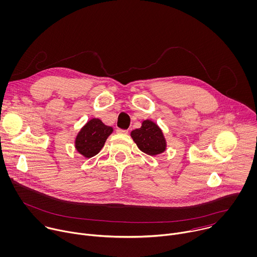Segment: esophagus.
<instances>
[{
    "label": "esophagus",
    "instance_id": "esophagus-1",
    "mask_svg": "<svg viewBox=\"0 0 257 257\" xmlns=\"http://www.w3.org/2000/svg\"><path fill=\"white\" fill-rule=\"evenodd\" d=\"M116 131L119 134H127L128 133V130H123V129H120V128H118Z\"/></svg>",
    "mask_w": 257,
    "mask_h": 257
}]
</instances>
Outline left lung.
<instances>
[{"label": "left lung", "instance_id": "left-lung-1", "mask_svg": "<svg viewBox=\"0 0 257 257\" xmlns=\"http://www.w3.org/2000/svg\"><path fill=\"white\" fill-rule=\"evenodd\" d=\"M137 147L150 156H156L166 150L167 143L161 128L152 120L142 121L141 127L130 133Z\"/></svg>", "mask_w": 257, "mask_h": 257}]
</instances>
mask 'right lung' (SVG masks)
Instances as JSON below:
<instances>
[{
	"label": "right lung",
	"instance_id": "right-lung-1",
	"mask_svg": "<svg viewBox=\"0 0 257 257\" xmlns=\"http://www.w3.org/2000/svg\"><path fill=\"white\" fill-rule=\"evenodd\" d=\"M112 133L113 127L105 125L99 118H92L77 132L74 148L84 158H91L101 151Z\"/></svg>",
	"mask_w": 257,
	"mask_h": 257
}]
</instances>
